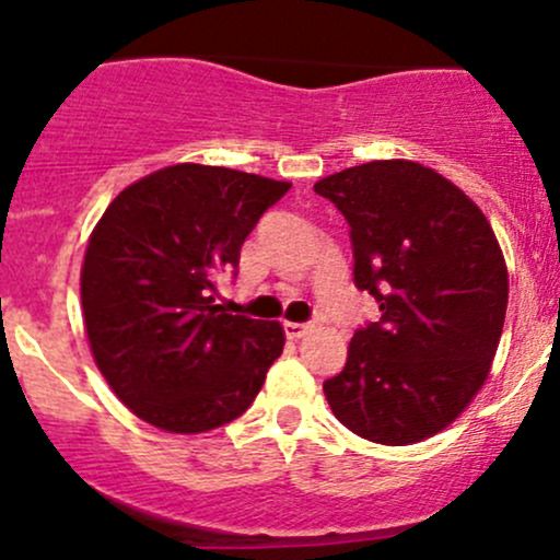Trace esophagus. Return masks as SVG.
I'll return each instance as SVG.
<instances>
[{
	"mask_svg": "<svg viewBox=\"0 0 560 560\" xmlns=\"http://www.w3.org/2000/svg\"><path fill=\"white\" fill-rule=\"evenodd\" d=\"M306 332H308V325H303V322H284V336L292 338V341L303 338Z\"/></svg>",
	"mask_w": 560,
	"mask_h": 560,
	"instance_id": "1",
	"label": "esophagus"
}]
</instances>
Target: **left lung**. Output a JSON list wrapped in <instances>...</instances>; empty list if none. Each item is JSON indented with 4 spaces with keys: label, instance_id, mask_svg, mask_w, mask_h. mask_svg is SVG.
I'll use <instances>...</instances> for the list:
<instances>
[{
    "label": "left lung",
    "instance_id": "1",
    "mask_svg": "<svg viewBox=\"0 0 560 560\" xmlns=\"http://www.w3.org/2000/svg\"><path fill=\"white\" fill-rule=\"evenodd\" d=\"M349 224L354 287L380 303L347 365L322 389L332 415L376 444L444 431L488 380L510 276L485 213L431 167L382 160L314 184Z\"/></svg>",
    "mask_w": 560,
    "mask_h": 560
}]
</instances>
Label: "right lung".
<instances>
[{"label": "right lung", "instance_id": "right-lung-1", "mask_svg": "<svg viewBox=\"0 0 560 560\" xmlns=\"http://www.w3.org/2000/svg\"><path fill=\"white\" fill-rule=\"evenodd\" d=\"M287 180L173 165L127 186L94 228L81 270L86 336L113 393L151 425L206 433L241 417L284 349L279 322L224 314L217 279L238 270Z\"/></svg>", "mask_w": 560, "mask_h": 560}]
</instances>
